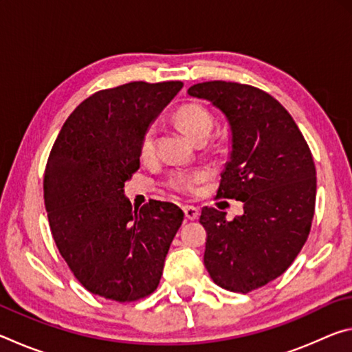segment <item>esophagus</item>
Wrapping results in <instances>:
<instances>
[{"mask_svg":"<svg viewBox=\"0 0 352 352\" xmlns=\"http://www.w3.org/2000/svg\"><path fill=\"white\" fill-rule=\"evenodd\" d=\"M183 211H184V216H186V219H189V220H195V219H197V217L200 216L199 208L190 206V205L183 206Z\"/></svg>","mask_w":352,"mask_h":352,"instance_id":"obj_1","label":"esophagus"}]
</instances>
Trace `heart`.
Segmentation results:
<instances>
[{"label": "heart", "instance_id": "heart-1", "mask_svg": "<svg viewBox=\"0 0 352 352\" xmlns=\"http://www.w3.org/2000/svg\"><path fill=\"white\" fill-rule=\"evenodd\" d=\"M175 121L180 129L194 141L206 140L214 127L211 113L200 104H184L175 111ZM155 144V129L147 127L140 138V155L142 160L152 157ZM206 178L204 170H186L178 169L169 174L168 184L180 192H192L199 183Z\"/></svg>", "mask_w": 352, "mask_h": 352}]
</instances>
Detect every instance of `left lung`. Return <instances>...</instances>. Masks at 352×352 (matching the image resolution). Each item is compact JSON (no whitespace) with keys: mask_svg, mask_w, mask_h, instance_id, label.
<instances>
[{"mask_svg":"<svg viewBox=\"0 0 352 352\" xmlns=\"http://www.w3.org/2000/svg\"><path fill=\"white\" fill-rule=\"evenodd\" d=\"M188 94L210 100L228 121L231 153L217 197L243 204L233 220L201 210L205 267L220 287L247 294L281 276L307 241L317 192L311 148L289 111L259 88L212 80Z\"/></svg>","mask_w":352,"mask_h":352,"instance_id":"obj_1","label":"left lung"}]
</instances>
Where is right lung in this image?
Wrapping results in <instances>:
<instances>
[{
    "label": "right lung",
    "mask_w": 352,
    "mask_h": 352,
    "mask_svg": "<svg viewBox=\"0 0 352 352\" xmlns=\"http://www.w3.org/2000/svg\"><path fill=\"white\" fill-rule=\"evenodd\" d=\"M183 83L126 85L91 94L71 113L43 180L50 228L83 287L118 302L158 287L183 211L152 200L133 210L124 184L140 169V138Z\"/></svg>",
    "instance_id": "1"
}]
</instances>
